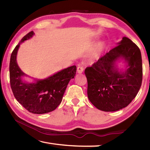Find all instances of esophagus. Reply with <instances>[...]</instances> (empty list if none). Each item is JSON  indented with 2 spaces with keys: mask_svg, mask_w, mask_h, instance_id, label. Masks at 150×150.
I'll list each match as a JSON object with an SVG mask.
<instances>
[{
  "mask_svg": "<svg viewBox=\"0 0 150 150\" xmlns=\"http://www.w3.org/2000/svg\"><path fill=\"white\" fill-rule=\"evenodd\" d=\"M77 71L78 73H82L83 71V67L82 66H78L77 69Z\"/></svg>",
  "mask_w": 150,
  "mask_h": 150,
  "instance_id": "34e87169",
  "label": "esophagus"
}]
</instances>
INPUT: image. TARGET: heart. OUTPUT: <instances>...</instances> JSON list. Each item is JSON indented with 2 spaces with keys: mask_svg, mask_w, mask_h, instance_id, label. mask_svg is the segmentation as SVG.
I'll list each match as a JSON object with an SVG mask.
<instances>
[{
  "mask_svg": "<svg viewBox=\"0 0 150 150\" xmlns=\"http://www.w3.org/2000/svg\"><path fill=\"white\" fill-rule=\"evenodd\" d=\"M103 48H104V45L102 44H98L97 45V47H96L95 51L93 52L92 55H91V60H95L96 59H97L98 56H99L100 52L103 51Z\"/></svg>",
  "mask_w": 150,
  "mask_h": 150,
  "instance_id": "b5f03b06",
  "label": "heart"
}]
</instances>
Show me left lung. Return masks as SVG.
I'll list each match as a JSON object with an SVG mask.
<instances>
[{
    "label": "left lung",
    "mask_w": 150,
    "mask_h": 150,
    "mask_svg": "<svg viewBox=\"0 0 150 150\" xmlns=\"http://www.w3.org/2000/svg\"><path fill=\"white\" fill-rule=\"evenodd\" d=\"M118 45L87 67V95L98 110L114 112L125 108L138 94L142 82V60L139 47L123 37ZM122 60L126 68L116 63Z\"/></svg>",
    "instance_id": "1"
}]
</instances>
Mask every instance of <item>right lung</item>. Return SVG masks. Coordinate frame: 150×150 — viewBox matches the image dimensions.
I'll return each mask as SVG.
<instances>
[{"label": "right lung", "instance_id": "1", "mask_svg": "<svg viewBox=\"0 0 150 150\" xmlns=\"http://www.w3.org/2000/svg\"><path fill=\"white\" fill-rule=\"evenodd\" d=\"M34 35L33 31L26 34L12 52L9 67L10 81L18 102L30 112L41 115L54 110L59 105L68 83L75 77L77 67L75 65L71 66L44 79H34L32 83L23 80L27 75L18 65V51L22 42Z\"/></svg>", "mask_w": 150, "mask_h": 150}]
</instances>
